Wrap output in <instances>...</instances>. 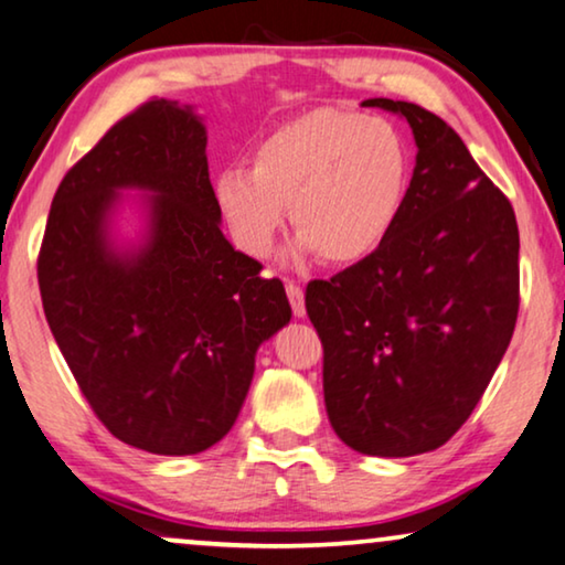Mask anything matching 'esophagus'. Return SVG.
<instances>
[{
    "instance_id": "obj_1",
    "label": "esophagus",
    "mask_w": 565,
    "mask_h": 565,
    "mask_svg": "<svg viewBox=\"0 0 565 565\" xmlns=\"http://www.w3.org/2000/svg\"><path fill=\"white\" fill-rule=\"evenodd\" d=\"M286 297H289V305H291L294 317H305L307 315L305 291H301V286L297 281H286Z\"/></svg>"
}]
</instances>
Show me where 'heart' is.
Masks as SVG:
<instances>
[{"mask_svg": "<svg viewBox=\"0 0 565 565\" xmlns=\"http://www.w3.org/2000/svg\"><path fill=\"white\" fill-rule=\"evenodd\" d=\"M409 171V148L392 122L320 109L266 135L250 169H222L212 194L245 256L274 250L286 204L299 230L294 256L320 250L330 264H355L392 235Z\"/></svg>", "mask_w": 565, "mask_h": 565, "instance_id": "heart-1", "label": "heart"}]
</instances>
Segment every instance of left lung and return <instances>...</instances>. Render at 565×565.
Instances as JSON below:
<instances>
[{
	"label": "left lung",
	"mask_w": 565,
	"mask_h": 565,
	"mask_svg": "<svg viewBox=\"0 0 565 565\" xmlns=\"http://www.w3.org/2000/svg\"><path fill=\"white\" fill-rule=\"evenodd\" d=\"M363 107L412 127L407 200L392 235L330 281H309L305 305L332 430L365 456L407 458L448 443L487 392L518 322L520 233L448 122L412 102Z\"/></svg>",
	"instance_id": "left-lung-1"
}]
</instances>
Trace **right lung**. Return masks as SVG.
Listing matches in <instances>:
<instances>
[{
	"label": "right lung",
	"mask_w": 565,
	"mask_h": 565,
	"mask_svg": "<svg viewBox=\"0 0 565 565\" xmlns=\"http://www.w3.org/2000/svg\"><path fill=\"white\" fill-rule=\"evenodd\" d=\"M147 196V230L120 246L122 191ZM206 130L192 107L150 99L63 177L38 256L45 320L102 425L156 456L225 438L256 351L291 320L279 279L220 230Z\"/></svg>",
	"instance_id": "add662e5"
}]
</instances>
